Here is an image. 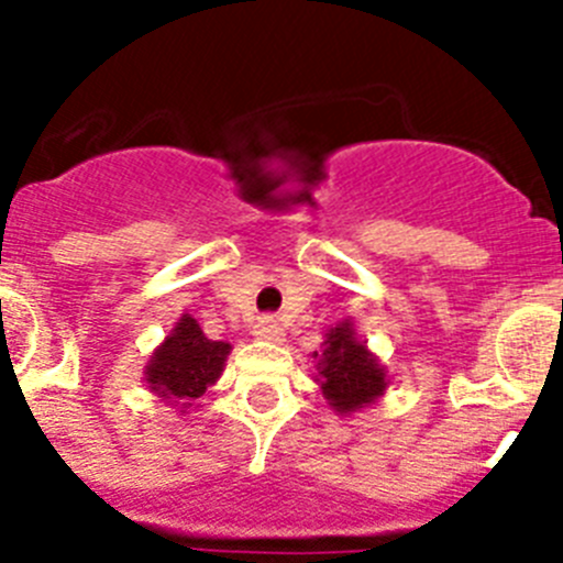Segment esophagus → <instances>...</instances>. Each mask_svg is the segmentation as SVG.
I'll return each instance as SVG.
<instances>
[{
    "mask_svg": "<svg viewBox=\"0 0 563 563\" xmlns=\"http://www.w3.org/2000/svg\"><path fill=\"white\" fill-rule=\"evenodd\" d=\"M253 332H256V338H262V341H282V338H285V330H282V324H278L273 316L258 318V324Z\"/></svg>",
    "mask_w": 563,
    "mask_h": 563,
    "instance_id": "1",
    "label": "esophagus"
}]
</instances>
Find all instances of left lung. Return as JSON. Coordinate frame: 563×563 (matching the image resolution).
Masks as SVG:
<instances>
[{"label": "left lung", "instance_id": "8db88e82", "mask_svg": "<svg viewBox=\"0 0 563 563\" xmlns=\"http://www.w3.org/2000/svg\"><path fill=\"white\" fill-rule=\"evenodd\" d=\"M316 357L318 375H321V391L330 406L341 415L363 409L366 402L377 400L386 391V377L377 366L375 357L366 352L363 343L355 341L350 324H338L327 332L324 352Z\"/></svg>", "mask_w": 563, "mask_h": 563}]
</instances>
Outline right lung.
<instances>
[{
    "label": "right lung",
    "instance_id": "1",
    "mask_svg": "<svg viewBox=\"0 0 563 563\" xmlns=\"http://www.w3.org/2000/svg\"><path fill=\"white\" fill-rule=\"evenodd\" d=\"M228 352L231 343L208 341L200 324L191 316H183L166 343L154 352L146 380L157 395L168 400H197L222 375Z\"/></svg>",
    "mask_w": 563,
    "mask_h": 563
}]
</instances>
